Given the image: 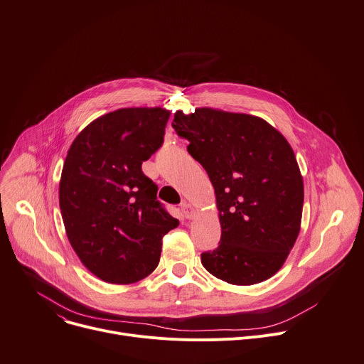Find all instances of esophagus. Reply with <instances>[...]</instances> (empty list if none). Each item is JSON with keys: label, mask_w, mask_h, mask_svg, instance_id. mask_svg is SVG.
Returning a JSON list of instances; mask_svg holds the SVG:
<instances>
[{"label": "esophagus", "mask_w": 364, "mask_h": 364, "mask_svg": "<svg viewBox=\"0 0 364 364\" xmlns=\"http://www.w3.org/2000/svg\"><path fill=\"white\" fill-rule=\"evenodd\" d=\"M181 212L184 215V218H187V219H193L194 215H196V209L190 203H187V202L181 203Z\"/></svg>", "instance_id": "34e87169"}]
</instances>
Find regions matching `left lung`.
Segmentation results:
<instances>
[{
	"label": "left lung",
	"instance_id": "8db88e82",
	"mask_svg": "<svg viewBox=\"0 0 364 364\" xmlns=\"http://www.w3.org/2000/svg\"><path fill=\"white\" fill-rule=\"evenodd\" d=\"M173 127L215 188L222 235L216 250L202 254L203 267L237 286L270 279L301 230L304 180L291 146L270 123L245 113L178 110Z\"/></svg>",
	"mask_w": 364,
	"mask_h": 364
}]
</instances>
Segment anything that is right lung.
I'll use <instances>...</instances> for the list:
<instances>
[{
	"label": "right lung",
	"instance_id": "obj_1",
	"mask_svg": "<svg viewBox=\"0 0 364 364\" xmlns=\"http://www.w3.org/2000/svg\"><path fill=\"white\" fill-rule=\"evenodd\" d=\"M170 110L127 107L92 120L63 162L59 208L84 266L113 284L136 283L158 266L162 237L178 226L156 200L142 162L162 145Z\"/></svg>",
	"mask_w": 364,
	"mask_h": 364
}]
</instances>
